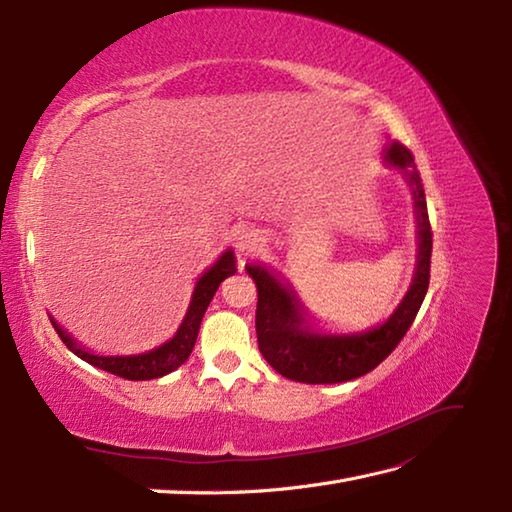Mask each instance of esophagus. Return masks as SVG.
<instances>
[{"mask_svg": "<svg viewBox=\"0 0 512 512\" xmlns=\"http://www.w3.org/2000/svg\"><path fill=\"white\" fill-rule=\"evenodd\" d=\"M259 244H262V235H259L257 231H244L235 239V250L239 257H246L250 253H255Z\"/></svg>", "mask_w": 512, "mask_h": 512, "instance_id": "esophagus-1", "label": "esophagus"}]
</instances>
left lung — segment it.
I'll list each match as a JSON object with an SVG mask.
<instances>
[{
  "instance_id": "1",
  "label": "left lung",
  "mask_w": 512,
  "mask_h": 512,
  "mask_svg": "<svg viewBox=\"0 0 512 512\" xmlns=\"http://www.w3.org/2000/svg\"><path fill=\"white\" fill-rule=\"evenodd\" d=\"M385 160L398 167L409 182L416 200L418 222V262L411 288L391 317L374 330L361 334H319L310 328L295 290L284 286L264 266H246V273L257 286L255 328L259 352L270 367L297 383L330 385L345 383L365 376L396 350L402 336L411 328L413 319L429 290L431 270V224L420 171L411 151L402 143H391L385 149Z\"/></svg>"
}]
</instances>
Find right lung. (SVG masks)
Returning a JSON list of instances; mask_svg holds the SVG:
<instances>
[{"label":"right lung","instance_id":"right-lung-1","mask_svg":"<svg viewBox=\"0 0 512 512\" xmlns=\"http://www.w3.org/2000/svg\"><path fill=\"white\" fill-rule=\"evenodd\" d=\"M235 273H237L235 255H233V250H226V253L198 279V284H195L187 317H184V321L180 323L176 336H173V339L167 341L165 345H160V347H156V350L145 352V354H134V356L92 354L85 350L83 345L76 343L57 321L54 319H50V321H52V328L57 330V334L61 336L65 347H68V350L74 352L79 358H83L85 363L105 369V372L127 378V380L160 378L165 374H171L173 369H178L184 361H187L191 350H193V345H195V339H198L202 317H204L206 308H209L213 295L217 292V288H220L222 281Z\"/></svg>","mask_w":512,"mask_h":512}]
</instances>
